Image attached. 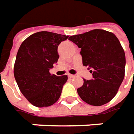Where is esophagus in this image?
Returning <instances> with one entry per match:
<instances>
[{"mask_svg": "<svg viewBox=\"0 0 134 134\" xmlns=\"http://www.w3.org/2000/svg\"><path fill=\"white\" fill-rule=\"evenodd\" d=\"M68 76H69V78H71V79H72V78H74V77H75V75H71V74H69V75H68Z\"/></svg>", "mask_w": 134, "mask_h": 134, "instance_id": "34e87169", "label": "esophagus"}]
</instances>
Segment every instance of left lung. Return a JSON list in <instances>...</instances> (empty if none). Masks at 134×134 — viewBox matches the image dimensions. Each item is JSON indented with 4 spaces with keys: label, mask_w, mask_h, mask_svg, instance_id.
Listing matches in <instances>:
<instances>
[{
    "label": "left lung",
    "mask_w": 134,
    "mask_h": 134,
    "mask_svg": "<svg viewBox=\"0 0 134 134\" xmlns=\"http://www.w3.org/2000/svg\"><path fill=\"white\" fill-rule=\"evenodd\" d=\"M81 48L82 63L91 69L92 79H84L77 89L82 100L100 106L117 94L124 78L125 53L117 36L104 30H93L69 38Z\"/></svg>",
    "instance_id": "1"
}]
</instances>
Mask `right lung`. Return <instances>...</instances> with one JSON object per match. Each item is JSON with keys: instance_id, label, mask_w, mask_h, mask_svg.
Masks as SVG:
<instances>
[{"instance_id": "add662e5", "label": "right lung", "mask_w": 134, "mask_h": 134, "mask_svg": "<svg viewBox=\"0 0 134 134\" xmlns=\"http://www.w3.org/2000/svg\"><path fill=\"white\" fill-rule=\"evenodd\" d=\"M69 36L41 31L20 45L14 64L15 80L24 95L38 108L51 106L59 100L67 75L56 76L49 70L59 59L58 46Z\"/></svg>"}]
</instances>
